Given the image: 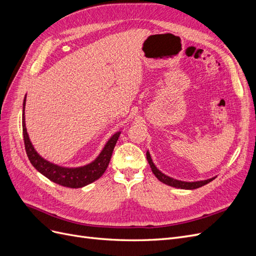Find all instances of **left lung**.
<instances>
[{"label": "left lung", "mask_w": 256, "mask_h": 256, "mask_svg": "<svg viewBox=\"0 0 256 256\" xmlns=\"http://www.w3.org/2000/svg\"><path fill=\"white\" fill-rule=\"evenodd\" d=\"M146 158H147V161H148V164L152 168V173L154 174V176H156L158 180L164 182L166 184H168L171 186V187H175V188H180V189H187V190H192V189H196V188H200L202 187V186H205L206 184L210 182L212 180H214L216 177H212L210 178V180H200V182H182V180H174V178L172 177H168L166 175H164V173H161L159 170L156 168V166L154 164V162L150 158V152H146Z\"/></svg>", "instance_id": "1"}]
</instances>
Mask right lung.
<instances>
[{
  "label": "right lung",
  "instance_id": "add662e5",
  "mask_svg": "<svg viewBox=\"0 0 256 256\" xmlns=\"http://www.w3.org/2000/svg\"><path fill=\"white\" fill-rule=\"evenodd\" d=\"M24 106H26V98H24V102H23V114H22L23 140H24L26 152L28 157V160L30 161V164H33V166L37 170L38 172H40L42 175L49 178L51 182L68 188L84 187V186L92 184V182L97 180L98 178L102 176V174L106 172L108 166H109L112 152L116 142L118 140L120 131V132H116L110 140L108 141V143L104 147L102 152H100V154L96 158V160L92 161V164L81 168H76L58 166L42 158L34 150L32 143L30 141V138L26 128Z\"/></svg>",
  "mask_w": 256,
  "mask_h": 256
}]
</instances>
